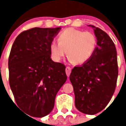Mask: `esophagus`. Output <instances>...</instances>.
<instances>
[{"mask_svg":"<svg viewBox=\"0 0 126 126\" xmlns=\"http://www.w3.org/2000/svg\"><path fill=\"white\" fill-rule=\"evenodd\" d=\"M71 67H67L66 68H65V73H66V74L67 76V77L69 76L70 74H71Z\"/></svg>","mask_w":126,"mask_h":126,"instance_id":"1","label":"esophagus"}]
</instances>
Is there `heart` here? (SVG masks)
I'll return each mask as SVG.
<instances>
[{
  "label": "heart",
  "instance_id": "heart-1",
  "mask_svg": "<svg viewBox=\"0 0 126 126\" xmlns=\"http://www.w3.org/2000/svg\"><path fill=\"white\" fill-rule=\"evenodd\" d=\"M58 42L53 41L49 46L50 56L53 61L60 62L67 53L71 62L82 65L92 57L97 40L91 32L69 28L59 33Z\"/></svg>",
  "mask_w": 126,
  "mask_h": 126
}]
</instances>
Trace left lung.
I'll use <instances>...</instances> for the list:
<instances>
[{"mask_svg": "<svg viewBox=\"0 0 126 126\" xmlns=\"http://www.w3.org/2000/svg\"><path fill=\"white\" fill-rule=\"evenodd\" d=\"M97 46L86 63L73 69L69 79L75 106L82 113L94 115L106 107L115 92L118 76L117 51L112 39L93 25Z\"/></svg>", "mask_w": 126, "mask_h": 126, "instance_id": "left-lung-1", "label": "left lung"}]
</instances>
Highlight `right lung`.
Here are the masks:
<instances>
[{
	"instance_id": "1",
	"label": "right lung",
	"mask_w": 126,
	"mask_h": 126,
	"mask_svg": "<svg viewBox=\"0 0 126 126\" xmlns=\"http://www.w3.org/2000/svg\"><path fill=\"white\" fill-rule=\"evenodd\" d=\"M61 28H34L16 37L9 57V84L19 107L35 117L53 110L67 80L65 66L53 62L49 46Z\"/></svg>"
}]
</instances>
